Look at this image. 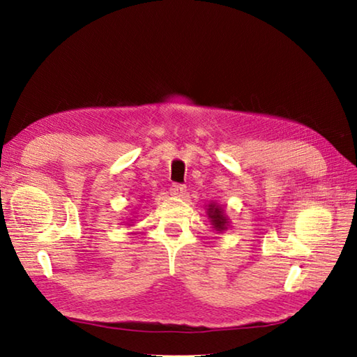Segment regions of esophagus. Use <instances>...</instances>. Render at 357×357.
<instances>
[{
  "label": "esophagus",
  "mask_w": 357,
  "mask_h": 357,
  "mask_svg": "<svg viewBox=\"0 0 357 357\" xmlns=\"http://www.w3.org/2000/svg\"><path fill=\"white\" fill-rule=\"evenodd\" d=\"M170 192L173 193V195H176V197H183L184 193L187 192V187L184 184H173L170 187Z\"/></svg>",
  "instance_id": "esophagus-1"
}]
</instances>
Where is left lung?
I'll list each match as a JSON object with an SVG mask.
<instances>
[{"label":"left lung","instance_id":"left-lung-1","mask_svg":"<svg viewBox=\"0 0 357 357\" xmlns=\"http://www.w3.org/2000/svg\"><path fill=\"white\" fill-rule=\"evenodd\" d=\"M208 217L211 219V223L214 225L215 231H223V229L228 228V219L219 204L215 203L208 204Z\"/></svg>","mask_w":357,"mask_h":357}]
</instances>
